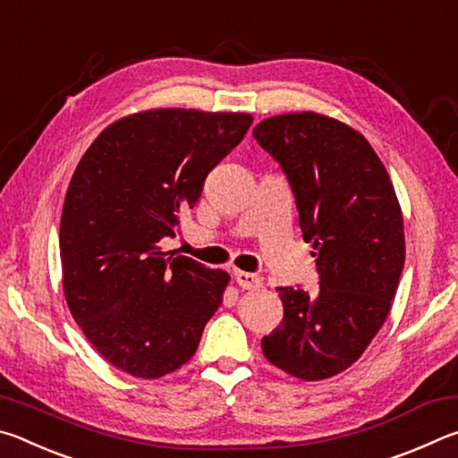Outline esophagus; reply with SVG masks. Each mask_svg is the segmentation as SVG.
I'll return each instance as SVG.
<instances>
[{
    "label": "esophagus",
    "mask_w": 458,
    "mask_h": 458,
    "mask_svg": "<svg viewBox=\"0 0 458 458\" xmlns=\"http://www.w3.org/2000/svg\"><path fill=\"white\" fill-rule=\"evenodd\" d=\"M234 278H236L238 286H242V289H248V291L259 289V286L262 284V276L254 275V273H244V270H236Z\"/></svg>",
    "instance_id": "1"
}]
</instances>
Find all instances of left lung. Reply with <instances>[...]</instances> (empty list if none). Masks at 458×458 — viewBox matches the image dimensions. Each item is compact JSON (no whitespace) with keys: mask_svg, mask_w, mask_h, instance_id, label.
<instances>
[{"mask_svg":"<svg viewBox=\"0 0 458 458\" xmlns=\"http://www.w3.org/2000/svg\"><path fill=\"white\" fill-rule=\"evenodd\" d=\"M291 183L315 291L278 286L284 317L262 337L265 358L299 379H325L360 360L382 327L404 268V220L366 137L317 113L276 114L252 131Z\"/></svg>","mask_w":458,"mask_h":458,"instance_id":"1","label":"left lung"}]
</instances>
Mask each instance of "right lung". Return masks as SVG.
I'll return each mask as SVG.
<instances>
[{
    "label": "right lung",
    "instance_id": "add662e5",
    "mask_svg": "<svg viewBox=\"0 0 458 458\" xmlns=\"http://www.w3.org/2000/svg\"><path fill=\"white\" fill-rule=\"evenodd\" d=\"M250 125L246 113L153 108L108 125L76 165L60 220L64 297L114 368L155 379L196 353L230 275L159 242Z\"/></svg>",
    "mask_w": 458,
    "mask_h": 458
}]
</instances>
